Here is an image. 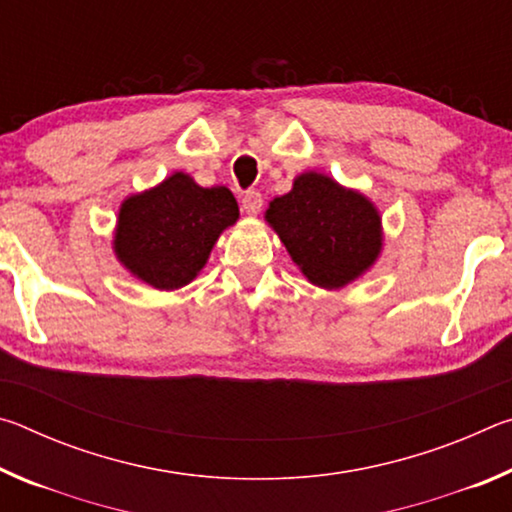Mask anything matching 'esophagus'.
I'll list each match as a JSON object with an SVG mask.
<instances>
[{"instance_id":"obj_1","label":"esophagus","mask_w":512,"mask_h":512,"mask_svg":"<svg viewBox=\"0 0 512 512\" xmlns=\"http://www.w3.org/2000/svg\"><path fill=\"white\" fill-rule=\"evenodd\" d=\"M262 205H264V198L259 192H246L244 198H241V207H244V212L250 216H257L262 212Z\"/></svg>"}]
</instances>
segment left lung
Wrapping results in <instances>:
<instances>
[{"instance_id": "1", "label": "left lung", "mask_w": 512, "mask_h": 512, "mask_svg": "<svg viewBox=\"0 0 512 512\" xmlns=\"http://www.w3.org/2000/svg\"><path fill=\"white\" fill-rule=\"evenodd\" d=\"M264 219L300 273L327 291L366 275L384 250L377 205L320 171L293 178L291 192L275 196Z\"/></svg>"}]
</instances>
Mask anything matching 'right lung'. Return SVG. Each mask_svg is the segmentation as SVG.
Returning <instances> with one entry per match:
<instances>
[{"mask_svg": "<svg viewBox=\"0 0 512 512\" xmlns=\"http://www.w3.org/2000/svg\"><path fill=\"white\" fill-rule=\"evenodd\" d=\"M237 221L239 205L228 187H201L176 171L121 201L112 253L140 282L176 291L196 280L216 241Z\"/></svg>", "mask_w": 512, "mask_h": 512, "instance_id": "obj_1", "label": "right lung"}]
</instances>
